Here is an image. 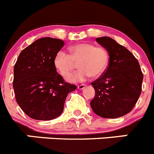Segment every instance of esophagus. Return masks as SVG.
Returning a JSON list of instances; mask_svg holds the SVG:
<instances>
[{
    "label": "esophagus",
    "mask_w": 154,
    "mask_h": 154,
    "mask_svg": "<svg viewBox=\"0 0 154 154\" xmlns=\"http://www.w3.org/2000/svg\"><path fill=\"white\" fill-rule=\"evenodd\" d=\"M85 85H78V89H79V90H83V89L85 88Z\"/></svg>",
    "instance_id": "esophagus-1"
}]
</instances>
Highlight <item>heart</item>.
Segmentation results:
<instances>
[{
	"instance_id": "1",
	"label": "heart",
	"mask_w": 154,
	"mask_h": 154,
	"mask_svg": "<svg viewBox=\"0 0 154 154\" xmlns=\"http://www.w3.org/2000/svg\"><path fill=\"white\" fill-rule=\"evenodd\" d=\"M70 54L59 51L54 57V64L63 76H66L79 62L80 68L75 72L67 76L70 82H82L91 78L101 75L109 63V54L105 48L96 47L91 43H79L69 48Z\"/></svg>"
}]
</instances>
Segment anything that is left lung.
I'll return each instance as SVG.
<instances>
[{"instance_id":"1","label":"left lung","mask_w":154,"mask_h":154,"mask_svg":"<svg viewBox=\"0 0 154 154\" xmlns=\"http://www.w3.org/2000/svg\"><path fill=\"white\" fill-rule=\"evenodd\" d=\"M96 42L107 51L109 60L103 75L91 83L96 93L91 107L102 118L123 116L140 97L143 73L134 55L114 39L104 36Z\"/></svg>"}]
</instances>
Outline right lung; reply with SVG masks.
<instances>
[{"instance_id": "1", "label": "right lung", "mask_w": 154, "mask_h": 154, "mask_svg": "<svg viewBox=\"0 0 154 154\" xmlns=\"http://www.w3.org/2000/svg\"><path fill=\"white\" fill-rule=\"evenodd\" d=\"M63 41L42 38L22 51L14 66V89L23 112L36 120L60 116L69 93L76 86L63 81L57 74L54 60Z\"/></svg>"}]
</instances>
